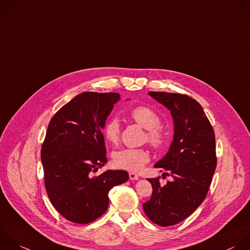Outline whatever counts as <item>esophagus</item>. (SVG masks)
<instances>
[{
    "label": "esophagus",
    "instance_id": "34e87169",
    "mask_svg": "<svg viewBox=\"0 0 250 250\" xmlns=\"http://www.w3.org/2000/svg\"><path fill=\"white\" fill-rule=\"evenodd\" d=\"M128 175H129V179H130V180H138V178H139L138 175L135 174L134 172H129Z\"/></svg>",
    "mask_w": 250,
    "mask_h": 250
}]
</instances>
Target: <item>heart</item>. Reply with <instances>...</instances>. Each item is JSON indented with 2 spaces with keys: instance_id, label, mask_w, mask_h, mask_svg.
Segmentation results:
<instances>
[{
  "instance_id": "b5f03b06",
  "label": "heart",
  "mask_w": 250,
  "mask_h": 250,
  "mask_svg": "<svg viewBox=\"0 0 250 250\" xmlns=\"http://www.w3.org/2000/svg\"><path fill=\"white\" fill-rule=\"evenodd\" d=\"M129 117L137 125L146 128L144 140L153 148L159 149L164 145L167 133L160 123L159 114L153 108L147 105H138L130 111ZM103 134L109 143L117 144L121 136L120 122L115 118L107 121L103 127ZM149 159V153L142 148L122 149L113 154V164L116 167L133 172L140 171Z\"/></svg>"
}]
</instances>
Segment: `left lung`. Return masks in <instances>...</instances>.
<instances>
[{
    "label": "left lung",
    "mask_w": 250,
    "mask_h": 250,
    "mask_svg": "<svg viewBox=\"0 0 250 250\" xmlns=\"http://www.w3.org/2000/svg\"><path fill=\"white\" fill-rule=\"evenodd\" d=\"M149 94L170 111L174 136L168 153L154 166L171 181L163 185L160 177L148 179L153 194L143 209L152 222L167 227L185 220L205 201L217 165L215 134L201 104L192 97L163 91Z\"/></svg>",
    "instance_id": "left-lung-1"
}]
</instances>
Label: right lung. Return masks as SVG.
Returning <instances> with one entry per match:
<instances>
[{"instance_id": "1", "label": "right lung", "mask_w": 250, "mask_h": 250, "mask_svg": "<svg viewBox=\"0 0 250 250\" xmlns=\"http://www.w3.org/2000/svg\"><path fill=\"white\" fill-rule=\"evenodd\" d=\"M116 92H83L51 118L41 150L46 194L67 220L87 224L108 208L109 191L128 180L125 170L93 176L108 161L102 128Z\"/></svg>"}]
</instances>
